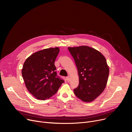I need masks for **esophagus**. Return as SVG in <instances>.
I'll list each match as a JSON object with an SVG mask.
<instances>
[{"mask_svg":"<svg viewBox=\"0 0 132 132\" xmlns=\"http://www.w3.org/2000/svg\"><path fill=\"white\" fill-rule=\"evenodd\" d=\"M66 80L67 81V82H70V77H67L66 78Z\"/></svg>","mask_w":132,"mask_h":132,"instance_id":"obj_1","label":"esophagus"}]
</instances>
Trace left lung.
I'll use <instances>...</instances> for the list:
<instances>
[{"instance_id": "1", "label": "left lung", "mask_w": 132, "mask_h": 132, "mask_svg": "<svg viewBox=\"0 0 132 132\" xmlns=\"http://www.w3.org/2000/svg\"><path fill=\"white\" fill-rule=\"evenodd\" d=\"M68 49L74 58L79 77L74 94L82 101L90 102L106 87L109 74L106 59L100 52L88 46L69 47Z\"/></svg>"}]
</instances>
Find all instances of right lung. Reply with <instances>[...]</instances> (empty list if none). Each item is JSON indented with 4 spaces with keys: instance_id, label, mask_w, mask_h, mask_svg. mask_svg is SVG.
<instances>
[{
    "instance_id": "obj_1",
    "label": "right lung",
    "mask_w": 132,
    "mask_h": 132,
    "mask_svg": "<svg viewBox=\"0 0 132 132\" xmlns=\"http://www.w3.org/2000/svg\"><path fill=\"white\" fill-rule=\"evenodd\" d=\"M59 47L48 48L31 54L24 61L22 75L28 91L40 100L49 98L64 80L57 75L54 61Z\"/></svg>"
}]
</instances>
